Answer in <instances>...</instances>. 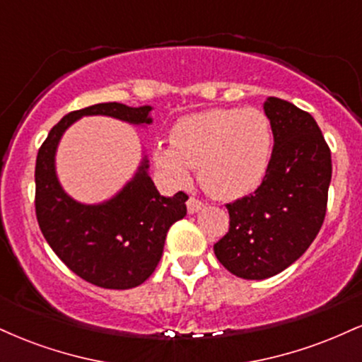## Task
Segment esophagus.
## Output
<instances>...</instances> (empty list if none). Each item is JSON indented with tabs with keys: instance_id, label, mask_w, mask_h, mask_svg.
Returning a JSON list of instances; mask_svg holds the SVG:
<instances>
[{
	"instance_id": "1",
	"label": "esophagus",
	"mask_w": 362,
	"mask_h": 362,
	"mask_svg": "<svg viewBox=\"0 0 362 362\" xmlns=\"http://www.w3.org/2000/svg\"><path fill=\"white\" fill-rule=\"evenodd\" d=\"M202 207H204V202H201V201H199V199L190 197L189 201H187V211H189V214L199 213V211H201Z\"/></svg>"
}]
</instances>
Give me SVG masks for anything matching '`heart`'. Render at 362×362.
<instances>
[{"label":"heart","mask_w":362,"mask_h":362,"mask_svg":"<svg viewBox=\"0 0 362 362\" xmlns=\"http://www.w3.org/2000/svg\"><path fill=\"white\" fill-rule=\"evenodd\" d=\"M170 141L153 148L156 167L180 185L199 168L204 189L219 199L253 192L271 163L272 127L259 109L195 112L177 120Z\"/></svg>","instance_id":"obj_1"}]
</instances>
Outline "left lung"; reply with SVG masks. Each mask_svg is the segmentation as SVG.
Here are the masks:
<instances>
[{
	"label": "left lung",
	"mask_w": 362,
	"mask_h": 362,
	"mask_svg": "<svg viewBox=\"0 0 362 362\" xmlns=\"http://www.w3.org/2000/svg\"><path fill=\"white\" fill-rule=\"evenodd\" d=\"M274 149L252 195L228 204L230 231L214 253L236 277L262 281L294 264L317 238L327 211L332 158L318 124L293 103L269 97Z\"/></svg>",
	"instance_id": "1"
}]
</instances>
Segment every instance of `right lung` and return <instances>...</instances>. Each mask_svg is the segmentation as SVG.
<instances>
[{"mask_svg":"<svg viewBox=\"0 0 362 362\" xmlns=\"http://www.w3.org/2000/svg\"><path fill=\"white\" fill-rule=\"evenodd\" d=\"M151 105L97 103L64 115L49 132L35 163V213L56 255L81 279L105 289H131L155 272L173 223L187 214V194L165 197L149 177L143 153L131 180L98 204H83L62 189L56 153L62 134L85 115H105L132 126L153 122Z\"/></svg>","mask_w":362,"mask_h":362,"instance_id":"1","label":"right lung"}]
</instances>
